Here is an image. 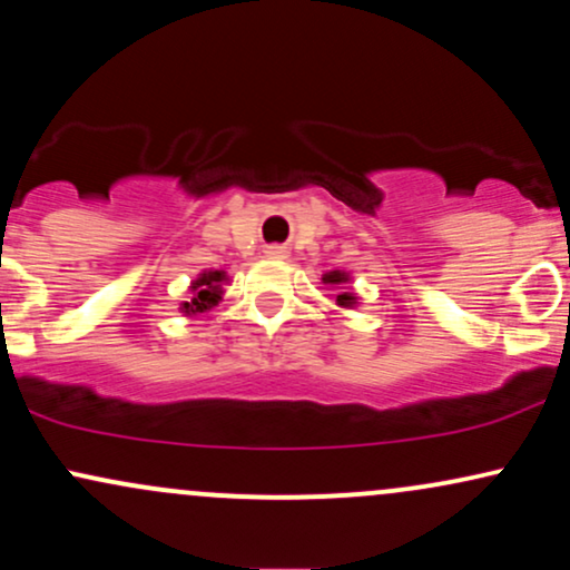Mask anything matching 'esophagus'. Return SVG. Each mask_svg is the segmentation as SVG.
I'll return each mask as SVG.
<instances>
[{
    "label": "esophagus",
    "instance_id": "esophagus-1",
    "mask_svg": "<svg viewBox=\"0 0 570 570\" xmlns=\"http://www.w3.org/2000/svg\"><path fill=\"white\" fill-rule=\"evenodd\" d=\"M267 257L284 259L286 257V248L284 246H267Z\"/></svg>",
    "mask_w": 570,
    "mask_h": 570
}]
</instances>
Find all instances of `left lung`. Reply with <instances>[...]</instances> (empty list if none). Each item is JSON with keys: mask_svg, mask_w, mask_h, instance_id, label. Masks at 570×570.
Masks as SVG:
<instances>
[{"mask_svg": "<svg viewBox=\"0 0 570 570\" xmlns=\"http://www.w3.org/2000/svg\"><path fill=\"white\" fill-rule=\"evenodd\" d=\"M322 281H324V284H330V286H340V284H348L351 276H348V273H343V271H330V273H324ZM335 303L340 307H353V305H356V294L348 292V289H343L335 297Z\"/></svg>", "mask_w": 570, "mask_h": 570, "instance_id": "obj_1", "label": "left lung"}]
</instances>
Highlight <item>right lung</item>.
I'll use <instances>...</instances> for the list:
<instances>
[{
    "label": "right lung",
    "mask_w": 570,
    "mask_h": 570,
    "mask_svg": "<svg viewBox=\"0 0 570 570\" xmlns=\"http://www.w3.org/2000/svg\"><path fill=\"white\" fill-rule=\"evenodd\" d=\"M225 281V271H203L200 276L193 281V286H189L193 297H189V303H181V313H185V316H198V313H206L212 311L214 305H219L222 294H225V289H222Z\"/></svg>",
    "instance_id": "right-lung-1"
}]
</instances>
